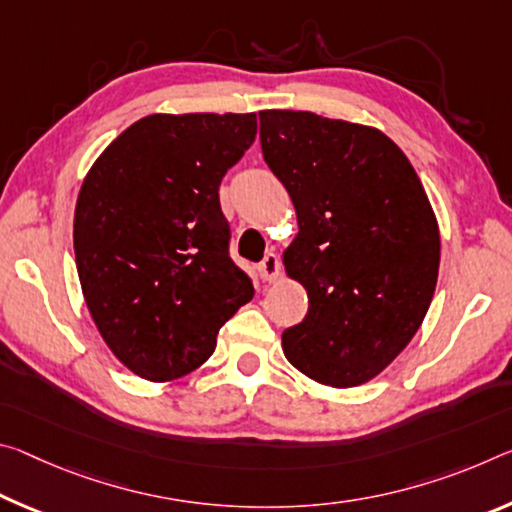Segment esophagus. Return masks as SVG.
Masks as SVG:
<instances>
[{"mask_svg": "<svg viewBox=\"0 0 512 512\" xmlns=\"http://www.w3.org/2000/svg\"><path fill=\"white\" fill-rule=\"evenodd\" d=\"M257 271H259V278H262L264 282L278 280V275H280V257L275 255V253H266V257L262 259V262H259Z\"/></svg>", "mask_w": 512, "mask_h": 512, "instance_id": "obj_1", "label": "esophagus"}]
</instances>
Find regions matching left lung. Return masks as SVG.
I'll return each mask as SVG.
<instances>
[{
  "instance_id": "1",
  "label": "left lung",
  "mask_w": 512,
  "mask_h": 512,
  "mask_svg": "<svg viewBox=\"0 0 512 512\" xmlns=\"http://www.w3.org/2000/svg\"><path fill=\"white\" fill-rule=\"evenodd\" d=\"M259 139L294 200L285 266L310 300L282 332L287 360L321 385L367 383L410 344L435 294L440 230L424 186L373 127L273 109L259 111Z\"/></svg>"
}]
</instances>
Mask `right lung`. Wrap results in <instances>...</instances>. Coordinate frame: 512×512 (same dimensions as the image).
I'll return each mask as SVG.
<instances>
[{"instance_id":"add662e5","label":"right lung","mask_w":512,"mask_h":512,"mask_svg":"<svg viewBox=\"0 0 512 512\" xmlns=\"http://www.w3.org/2000/svg\"><path fill=\"white\" fill-rule=\"evenodd\" d=\"M257 134L255 113H154L100 154L75 209L88 312L113 355L152 383L182 378L253 298L230 257L218 186Z\"/></svg>"}]
</instances>
